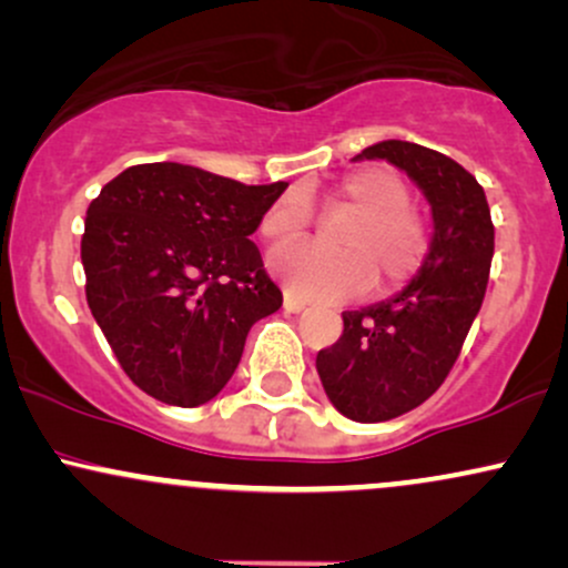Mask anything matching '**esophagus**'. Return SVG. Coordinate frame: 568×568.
I'll use <instances>...</instances> for the list:
<instances>
[{"label":"esophagus","mask_w":568,"mask_h":568,"mask_svg":"<svg viewBox=\"0 0 568 568\" xmlns=\"http://www.w3.org/2000/svg\"><path fill=\"white\" fill-rule=\"evenodd\" d=\"M283 306L288 312H302L304 306H306V302L304 298H298V296H293V293H285V298H283Z\"/></svg>","instance_id":"obj_1"}]
</instances>
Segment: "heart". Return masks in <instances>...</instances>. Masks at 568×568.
Listing matches in <instances>:
<instances>
[{
	"label": "heart",
	"mask_w": 568,
	"mask_h": 568,
	"mask_svg": "<svg viewBox=\"0 0 568 568\" xmlns=\"http://www.w3.org/2000/svg\"><path fill=\"white\" fill-rule=\"evenodd\" d=\"M331 205L352 213L338 247L323 253L312 245H280L270 253V270L285 288L315 302H349L363 296L376 280L382 293H393L425 270L433 234L427 219L410 205V189L393 168L374 165L344 175L331 192ZM312 211L302 194H283L262 216L258 232L270 243L302 237Z\"/></svg>",
	"instance_id": "obj_1"
}]
</instances>
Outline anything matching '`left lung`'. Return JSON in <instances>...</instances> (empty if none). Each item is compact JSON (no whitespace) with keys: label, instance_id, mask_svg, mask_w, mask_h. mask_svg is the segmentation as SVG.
<instances>
[{"label":"left lung","instance_id":"1","mask_svg":"<svg viewBox=\"0 0 568 568\" xmlns=\"http://www.w3.org/2000/svg\"><path fill=\"white\" fill-rule=\"evenodd\" d=\"M387 160L433 205V251L397 296L344 312V334L317 352L328 400L352 422H387L446 382L484 304L494 224L484 186L459 162L410 141H382L355 160Z\"/></svg>","mask_w":568,"mask_h":568}]
</instances>
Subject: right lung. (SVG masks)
Returning a JSON list of instances; mask_svg holds the SVG:
<instances>
[{
	"label": "right lung",
	"instance_id": "obj_1",
	"mask_svg": "<svg viewBox=\"0 0 568 568\" xmlns=\"http://www.w3.org/2000/svg\"><path fill=\"white\" fill-rule=\"evenodd\" d=\"M285 186L149 162L90 202L84 296L135 387L194 408L232 379L251 325L283 306L251 234Z\"/></svg>",
	"mask_w": 568,
	"mask_h": 568
}]
</instances>
